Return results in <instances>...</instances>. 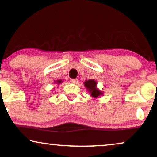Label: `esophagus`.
I'll use <instances>...</instances> for the list:
<instances>
[{
    "label": "esophagus",
    "mask_w": 157,
    "mask_h": 157,
    "mask_svg": "<svg viewBox=\"0 0 157 157\" xmlns=\"http://www.w3.org/2000/svg\"><path fill=\"white\" fill-rule=\"evenodd\" d=\"M71 82L72 83H77L78 82V79L77 78H71Z\"/></svg>",
    "instance_id": "1"
}]
</instances>
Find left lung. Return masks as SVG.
<instances>
[{
    "label": "left lung",
    "mask_w": 157,
    "mask_h": 157,
    "mask_svg": "<svg viewBox=\"0 0 157 157\" xmlns=\"http://www.w3.org/2000/svg\"><path fill=\"white\" fill-rule=\"evenodd\" d=\"M84 86L86 88L87 91L90 93L91 96L94 98H99L100 96L103 95V92L96 88V81L93 80V79L86 81L84 82Z\"/></svg>",
    "instance_id": "1"
}]
</instances>
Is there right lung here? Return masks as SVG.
Instances as JSON below:
<instances>
[{"instance_id":"1","label":"right lung","mask_w":157,"mask_h":157,"mask_svg":"<svg viewBox=\"0 0 157 157\" xmlns=\"http://www.w3.org/2000/svg\"><path fill=\"white\" fill-rule=\"evenodd\" d=\"M62 82L61 80H58L57 81H55V83H61Z\"/></svg>"}]
</instances>
